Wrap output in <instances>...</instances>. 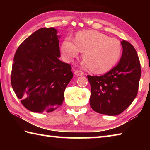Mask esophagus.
I'll use <instances>...</instances> for the list:
<instances>
[{
    "label": "esophagus",
    "instance_id": "34e87169",
    "mask_svg": "<svg viewBox=\"0 0 150 150\" xmlns=\"http://www.w3.org/2000/svg\"><path fill=\"white\" fill-rule=\"evenodd\" d=\"M75 74L77 76H81L84 75V73H83L82 71L81 70H76L75 71Z\"/></svg>",
    "mask_w": 150,
    "mask_h": 150
}]
</instances>
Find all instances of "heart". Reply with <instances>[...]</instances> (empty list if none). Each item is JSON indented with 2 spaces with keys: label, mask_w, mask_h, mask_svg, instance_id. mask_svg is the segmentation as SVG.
<instances>
[{
  "label": "heart",
  "mask_w": 150,
  "mask_h": 150,
  "mask_svg": "<svg viewBox=\"0 0 150 150\" xmlns=\"http://www.w3.org/2000/svg\"><path fill=\"white\" fill-rule=\"evenodd\" d=\"M75 43L67 37L61 45V52L65 61L72 62L83 51V66L95 73H103L115 67L122 52L120 42L95 30L80 32L75 35Z\"/></svg>",
  "instance_id": "b5f03b06"
}]
</instances>
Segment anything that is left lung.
Masks as SVG:
<instances>
[{"instance_id":"1","label":"left lung","mask_w":150,"mask_h":150,"mask_svg":"<svg viewBox=\"0 0 150 150\" xmlns=\"http://www.w3.org/2000/svg\"><path fill=\"white\" fill-rule=\"evenodd\" d=\"M123 52L118 64L101 76L87 75L91 84L90 105L96 112L115 116L122 112L138 94L140 62L130 43L121 42Z\"/></svg>"}]
</instances>
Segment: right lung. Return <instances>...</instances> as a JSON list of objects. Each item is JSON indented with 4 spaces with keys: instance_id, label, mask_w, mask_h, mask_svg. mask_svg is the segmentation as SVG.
I'll return each mask as SVG.
<instances>
[{
    "instance_id": "right-lung-1",
    "label": "right lung",
    "mask_w": 150,
    "mask_h": 150,
    "mask_svg": "<svg viewBox=\"0 0 150 150\" xmlns=\"http://www.w3.org/2000/svg\"><path fill=\"white\" fill-rule=\"evenodd\" d=\"M59 36L54 28L34 32L18 47L11 85L25 108L50 112L62 105L65 90L73 77L71 66L59 59Z\"/></svg>"
}]
</instances>
